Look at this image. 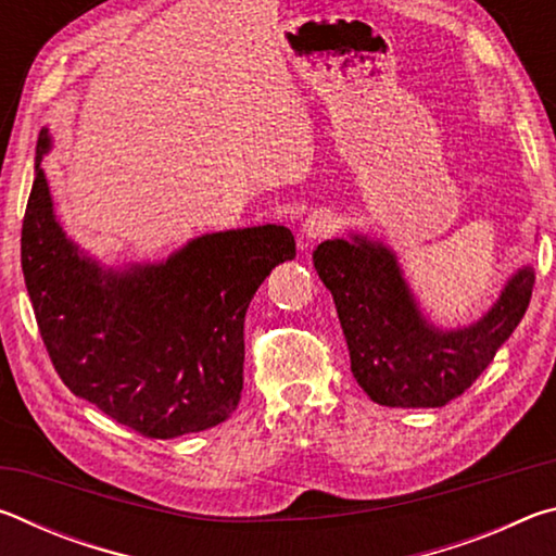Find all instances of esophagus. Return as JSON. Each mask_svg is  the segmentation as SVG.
Listing matches in <instances>:
<instances>
[{
    "mask_svg": "<svg viewBox=\"0 0 556 556\" xmlns=\"http://www.w3.org/2000/svg\"><path fill=\"white\" fill-rule=\"evenodd\" d=\"M333 223L336 220H333L331 211L318 208V211H314L312 215H308V218L304 220V225H301V232H304L306 240H316V238H321V235L331 232Z\"/></svg>",
    "mask_w": 556,
    "mask_h": 556,
    "instance_id": "esophagus-1",
    "label": "esophagus"
}]
</instances>
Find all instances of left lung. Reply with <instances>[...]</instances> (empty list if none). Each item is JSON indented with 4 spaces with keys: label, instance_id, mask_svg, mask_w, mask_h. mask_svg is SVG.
I'll return each mask as SVG.
<instances>
[{
    "label": "left lung",
    "instance_id": "obj_1",
    "mask_svg": "<svg viewBox=\"0 0 556 556\" xmlns=\"http://www.w3.org/2000/svg\"><path fill=\"white\" fill-rule=\"evenodd\" d=\"M314 267L333 294L353 378L384 407H444L464 394L522 321L534 287V269L525 265L478 321L441 328L378 238L326 240L314 250Z\"/></svg>",
    "mask_w": 556,
    "mask_h": 556
}]
</instances>
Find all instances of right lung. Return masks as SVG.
<instances>
[{
  "label": "right lung",
  "instance_id": "obj_1",
  "mask_svg": "<svg viewBox=\"0 0 556 556\" xmlns=\"http://www.w3.org/2000/svg\"><path fill=\"white\" fill-rule=\"evenodd\" d=\"M36 144L22 269L53 368L78 397L149 439L211 429L242 392L244 314L269 271L294 260L285 225L205 232L159 262L108 267L55 218Z\"/></svg>",
  "mask_w": 556,
  "mask_h": 556
}]
</instances>
